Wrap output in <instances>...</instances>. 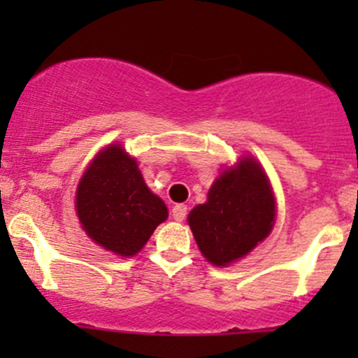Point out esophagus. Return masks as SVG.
Here are the masks:
<instances>
[{
  "label": "esophagus",
  "instance_id": "1",
  "mask_svg": "<svg viewBox=\"0 0 358 358\" xmlns=\"http://www.w3.org/2000/svg\"><path fill=\"white\" fill-rule=\"evenodd\" d=\"M171 215H173V218L176 220V222H183V220H185V216H187V206L185 204L173 206Z\"/></svg>",
  "mask_w": 358,
  "mask_h": 358
}]
</instances>
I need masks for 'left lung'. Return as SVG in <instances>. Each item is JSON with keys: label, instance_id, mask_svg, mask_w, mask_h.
I'll use <instances>...</instances> for the list:
<instances>
[{"label": "left lung", "instance_id": "obj_1", "mask_svg": "<svg viewBox=\"0 0 358 358\" xmlns=\"http://www.w3.org/2000/svg\"><path fill=\"white\" fill-rule=\"evenodd\" d=\"M187 220L209 263L227 266L244 258L275 223V199L259 162L246 156L222 171L208 201L196 206Z\"/></svg>", "mask_w": 358, "mask_h": 358}]
</instances>
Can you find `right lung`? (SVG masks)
Returning a JSON list of instances; mask_svg holds the SVG:
<instances>
[{
    "label": "right lung",
    "instance_id": "add662e5",
    "mask_svg": "<svg viewBox=\"0 0 358 358\" xmlns=\"http://www.w3.org/2000/svg\"><path fill=\"white\" fill-rule=\"evenodd\" d=\"M76 211L90 239L119 256H135L168 218L145 185L135 157L110 143L90 162L76 190Z\"/></svg>",
    "mask_w": 358,
    "mask_h": 358
}]
</instances>
